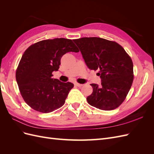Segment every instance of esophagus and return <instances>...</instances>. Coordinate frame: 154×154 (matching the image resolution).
<instances>
[{"label":"esophagus","instance_id":"esophagus-1","mask_svg":"<svg viewBox=\"0 0 154 154\" xmlns=\"http://www.w3.org/2000/svg\"><path fill=\"white\" fill-rule=\"evenodd\" d=\"M74 85L77 87H82L83 85V84H80V83H74Z\"/></svg>","mask_w":154,"mask_h":154}]
</instances>
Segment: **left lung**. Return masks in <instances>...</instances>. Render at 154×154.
Segmentation results:
<instances>
[{
    "mask_svg": "<svg viewBox=\"0 0 154 154\" xmlns=\"http://www.w3.org/2000/svg\"><path fill=\"white\" fill-rule=\"evenodd\" d=\"M91 70H99L101 85L92 83L93 92L87 97L88 104L97 109L111 110L125 100L132 86L133 63L118 43L99 37L74 40Z\"/></svg>",
    "mask_w": 154,
    "mask_h": 154,
    "instance_id": "left-lung-1",
    "label": "left lung"
}]
</instances>
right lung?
<instances>
[{
    "label": "right lung",
    "mask_w": 154,
    "mask_h": 154,
    "mask_svg": "<svg viewBox=\"0 0 154 154\" xmlns=\"http://www.w3.org/2000/svg\"><path fill=\"white\" fill-rule=\"evenodd\" d=\"M68 52H79L72 40L57 38L31 45L23 54L16 71V80L20 94L32 109L49 113L65 103L71 82L52 78L58 71L62 56Z\"/></svg>",
    "instance_id": "right-lung-1"
}]
</instances>
